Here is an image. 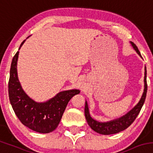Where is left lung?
<instances>
[{
  "label": "left lung",
  "mask_w": 153,
  "mask_h": 153,
  "mask_svg": "<svg viewBox=\"0 0 153 153\" xmlns=\"http://www.w3.org/2000/svg\"><path fill=\"white\" fill-rule=\"evenodd\" d=\"M133 48H134L137 54L141 57V54L140 51L137 48V45L134 42H131ZM147 92V82H146V68L145 67V76H144V91L143 93V96L141 97L140 100L138 102V104L135 106L133 109H131L128 113L122 117L115 120L108 121V122H99L97 120H94L92 118L89 114V107H88L87 102L86 101V105H85V117H86L87 123L89 127L93 130L94 131L99 133L103 135H110V134H114L120 131H124L129 126H131V124L134 122L135 119L137 118V115L139 114L142 108L143 105L145 102L146 96Z\"/></svg>",
  "instance_id": "obj_1"
}]
</instances>
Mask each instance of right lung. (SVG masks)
Returning a JSON list of instances; mask_svg holds the SVG:
<instances>
[{
  "instance_id": "1",
  "label": "right lung",
  "mask_w": 153,
  "mask_h": 153,
  "mask_svg": "<svg viewBox=\"0 0 153 153\" xmlns=\"http://www.w3.org/2000/svg\"><path fill=\"white\" fill-rule=\"evenodd\" d=\"M25 41L21 43L20 47ZM18 55L19 51L12 60L8 83L9 99L13 109L21 123L31 130L41 134L52 132L59 124L69 101L80 91L79 89L63 91L47 102H35L26 95L18 79L16 69Z\"/></svg>"
}]
</instances>
